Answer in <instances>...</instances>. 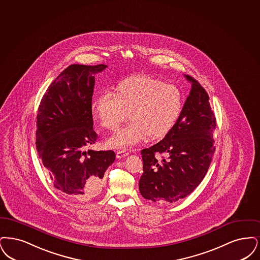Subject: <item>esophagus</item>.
<instances>
[{
	"label": "esophagus",
	"instance_id": "34e87169",
	"mask_svg": "<svg viewBox=\"0 0 260 260\" xmlns=\"http://www.w3.org/2000/svg\"><path fill=\"white\" fill-rule=\"evenodd\" d=\"M128 154H129V152H128L127 150H124V149H122V150H117V151H116V158H123V157H126Z\"/></svg>",
	"mask_w": 260,
	"mask_h": 260
}]
</instances>
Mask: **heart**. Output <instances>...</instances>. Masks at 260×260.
<instances>
[{
	"instance_id": "1",
	"label": "heart",
	"mask_w": 260,
	"mask_h": 260,
	"mask_svg": "<svg viewBox=\"0 0 260 260\" xmlns=\"http://www.w3.org/2000/svg\"><path fill=\"white\" fill-rule=\"evenodd\" d=\"M182 94L173 84L147 76H135L117 84L114 95L102 94L92 102V113L103 128L115 131L129 117L131 122L107 141L112 148L133 147L146 138L158 140L177 123Z\"/></svg>"
}]
</instances>
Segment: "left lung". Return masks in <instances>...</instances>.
Masks as SVG:
<instances>
[{
  "label": "left lung",
  "instance_id": "8db88e82",
  "mask_svg": "<svg viewBox=\"0 0 260 260\" xmlns=\"http://www.w3.org/2000/svg\"><path fill=\"white\" fill-rule=\"evenodd\" d=\"M189 96L177 123L157 144L141 151L144 173L142 196L153 202L174 203L189 195L203 181L215 152V113L203 86L189 76Z\"/></svg>",
  "mask_w": 260,
  "mask_h": 260
}]
</instances>
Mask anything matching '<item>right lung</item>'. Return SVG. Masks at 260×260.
<instances>
[{
  "label": "right lung",
  "mask_w": 260,
  "mask_h": 260,
  "mask_svg": "<svg viewBox=\"0 0 260 260\" xmlns=\"http://www.w3.org/2000/svg\"><path fill=\"white\" fill-rule=\"evenodd\" d=\"M106 65L73 64L49 85L37 115L36 147L51 183L79 201L101 191L113 150H85L98 138L93 130L94 75Z\"/></svg>",
  "instance_id": "add662e5"
}]
</instances>
